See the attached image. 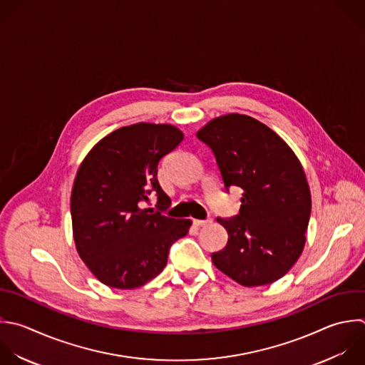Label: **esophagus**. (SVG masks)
<instances>
[{
    "label": "esophagus",
    "instance_id": "1",
    "mask_svg": "<svg viewBox=\"0 0 365 365\" xmlns=\"http://www.w3.org/2000/svg\"><path fill=\"white\" fill-rule=\"evenodd\" d=\"M195 227H204V225H208L212 222V220H194L192 221Z\"/></svg>",
    "mask_w": 365,
    "mask_h": 365
}]
</instances>
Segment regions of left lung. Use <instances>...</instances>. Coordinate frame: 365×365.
<instances>
[{
  "label": "left lung",
  "instance_id": "obj_1",
  "mask_svg": "<svg viewBox=\"0 0 365 365\" xmlns=\"http://www.w3.org/2000/svg\"><path fill=\"white\" fill-rule=\"evenodd\" d=\"M214 153L225 188L242 190L240 214L217 221L227 230L214 265L244 287L271 284L299 258L311 214L302 165L269 127L244 114L212 118L198 133Z\"/></svg>",
  "mask_w": 365,
  "mask_h": 365
}]
</instances>
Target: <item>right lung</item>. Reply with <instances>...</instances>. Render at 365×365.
<instances>
[{
	"instance_id": "right-lung-1",
	"label": "right lung",
	"mask_w": 365,
	"mask_h": 365,
	"mask_svg": "<svg viewBox=\"0 0 365 365\" xmlns=\"http://www.w3.org/2000/svg\"><path fill=\"white\" fill-rule=\"evenodd\" d=\"M182 140L175 125L137 123L106 135L83 160L71 191L73 237L78 255L103 284L143 287L164 269L171 244L187 235L191 220L144 207L151 191L158 208L170 207L157 167Z\"/></svg>"
}]
</instances>
